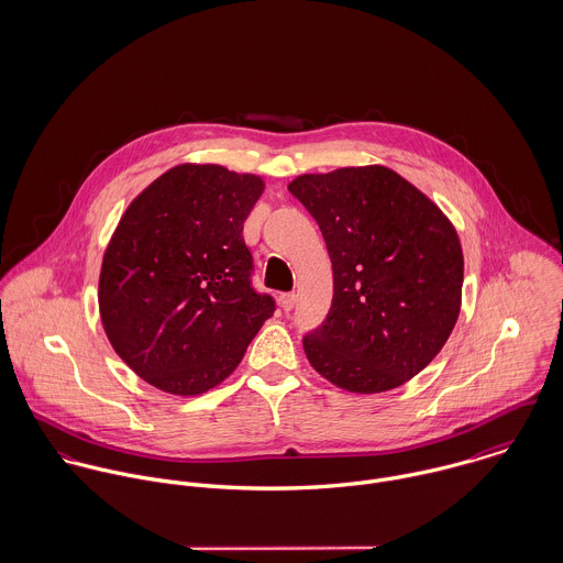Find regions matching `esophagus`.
<instances>
[{
	"instance_id": "34e87169",
	"label": "esophagus",
	"mask_w": 563,
	"mask_h": 563,
	"mask_svg": "<svg viewBox=\"0 0 563 563\" xmlns=\"http://www.w3.org/2000/svg\"><path fill=\"white\" fill-rule=\"evenodd\" d=\"M295 301H297L295 292H284V295H279V303H282V308H284L286 312H290V310L295 308Z\"/></svg>"
}]
</instances>
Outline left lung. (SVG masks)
<instances>
[{
	"label": "left lung",
	"instance_id": "1",
	"mask_svg": "<svg viewBox=\"0 0 563 563\" xmlns=\"http://www.w3.org/2000/svg\"><path fill=\"white\" fill-rule=\"evenodd\" d=\"M288 190L321 228L333 299L303 349L333 386L375 395L418 375L449 340L464 257L451 221L386 166L299 175Z\"/></svg>",
	"mask_w": 563,
	"mask_h": 563
}]
</instances>
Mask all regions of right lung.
<instances>
[{
  "instance_id": "1",
  "label": "right lung",
  "mask_w": 563,
  "mask_h": 563,
  "mask_svg": "<svg viewBox=\"0 0 563 563\" xmlns=\"http://www.w3.org/2000/svg\"><path fill=\"white\" fill-rule=\"evenodd\" d=\"M262 190L257 175L179 164L125 210L103 255L99 312L119 357L147 384L181 397L214 388L273 317L242 239Z\"/></svg>"
}]
</instances>
